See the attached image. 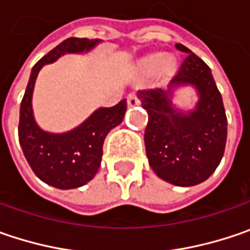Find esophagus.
<instances>
[{"instance_id":"34e87169","label":"esophagus","mask_w":250,"mask_h":250,"mask_svg":"<svg viewBox=\"0 0 250 250\" xmlns=\"http://www.w3.org/2000/svg\"><path fill=\"white\" fill-rule=\"evenodd\" d=\"M138 98H137L136 93H130L128 96H127V104L128 106H136V104H138Z\"/></svg>"}]
</instances>
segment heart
Here are the masks:
<instances>
[{
    "label": "heart",
    "mask_w": 250,
    "mask_h": 250,
    "mask_svg": "<svg viewBox=\"0 0 250 250\" xmlns=\"http://www.w3.org/2000/svg\"><path fill=\"white\" fill-rule=\"evenodd\" d=\"M160 64H158L157 62ZM172 61L169 60V59H162V60L159 61V57L158 56H151V57H148L146 60L143 61V64H141V67H143V71L146 72V74H149V72H152V71L155 70L158 67V71L159 72H164V74H167L169 71L172 70Z\"/></svg>",
    "instance_id": "b5f03b06"
}]
</instances>
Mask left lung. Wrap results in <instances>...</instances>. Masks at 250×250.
<instances>
[{
	"mask_svg": "<svg viewBox=\"0 0 250 250\" xmlns=\"http://www.w3.org/2000/svg\"><path fill=\"white\" fill-rule=\"evenodd\" d=\"M176 49L186 57L168 88L138 91V99L148 113L144 141L151 168L161 179L186 188L207 180L220 165L227 116L210 67L183 44ZM182 84L194 86L199 95L190 112H180L171 104L174 88Z\"/></svg>",
	"mask_w": 250,
	"mask_h": 250,
	"instance_id": "obj_1",
	"label": "left lung"
}]
</instances>
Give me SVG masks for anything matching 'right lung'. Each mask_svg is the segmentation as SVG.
Returning a JSON list of instances; mask_svg holds the SVG:
<instances>
[{
    "label": "right lung",
    "mask_w": 250,
    "mask_h": 250,
    "mask_svg": "<svg viewBox=\"0 0 250 250\" xmlns=\"http://www.w3.org/2000/svg\"><path fill=\"white\" fill-rule=\"evenodd\" d=\"M101 40L70 38L35 64L19 112V144L27 164L39 179L57 189H77L93 179L101 167L107 133L125 119L127 102L99 107L74 130L54 134L42 130L33 117L32 95L39 71L67 53H83Z\"/></svg>",
    "instance_id": "1"
}]
</instances>
